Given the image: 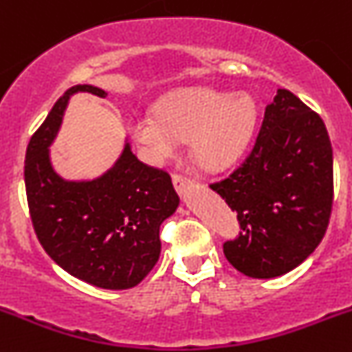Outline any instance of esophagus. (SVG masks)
<instances>
[{
	"instance_id": "1",
	"label": "esophagus",
	"mask_w": 352,
	"mask_h": 352,
	"mask_svg": "<svg viewBox=\"0 0 352 352\" xmlns=\"http://www.w3.org/2000/svg\"><path fill=\"white\" fill-rule=\"evenodd\" d=\"M172 180H173V187H175L179 195H182V192L186 191V189H189V187L195 186V180L189 179V177L179 175V173H175Z\"/></svg>"
}]
</instances>
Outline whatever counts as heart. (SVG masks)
Returning <instances> with one entry per match:
<instances>
[{
  "mask_svg": "<svg viewBox=\"0 0 352 352\" xmlns=\"http://www.w3.org/2000/svg\"><path fill=\"white\" fill-rule=\"evenodd\" d=\"M257 106L248 94L228 95L205 87L180 88L156 104L154 114L131 116L128 131L151 163L175 156L189 140L195 161L205 170H224L239 160L250 142Z\"/></svg>",
  "mask_w": 352,
  "mask_h": 352,
  "instance_id": "b5f03b06",
  "label": "heart"
}]
</instances>
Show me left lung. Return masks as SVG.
I'll list each match as a JSON object with an SVG mask.
<instances>
[{
  "instance_id": "8db88e82",
  "label": "left lung",
  "mask_w": 352,
  "mask_h": 352,
  "mask_svg": "<svg viewBox=\"0 0 352 352\" xmlns=\"http://www.w3.org/2000/svg\"><path fill=\"white\" fill-rule=\"evenodd\" d=\"M210 187L243 229L224 243L226 258L258 280L290 272L323 239L333 203V153L320 114L280 88L250 156Z\"/></svg>"
}]
</instances>
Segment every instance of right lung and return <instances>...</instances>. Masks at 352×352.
I'll list each match as a JSON object with an SVG mask.
<instances>
[{"instance_id": "add662e5", "label": "right lung", "mask_w": 352, "mask_h": 352, "mask_svg": "<svg viewBox=\"0 0 352 352\" xmlns=\"http://www.w3.org/2000/svg\"><path fill=\"white\" fill-rule=\"evenodd\" d=\"M78 91L107 95L91 85L69 88L31 137L24 166L31 221L45 252L64 271L94 287L126 290L160 258V226L180 199L168 173L137 160L128 140L97 179L65 180L55 172L50 146Z\"/></svg>"}]
</instances>
